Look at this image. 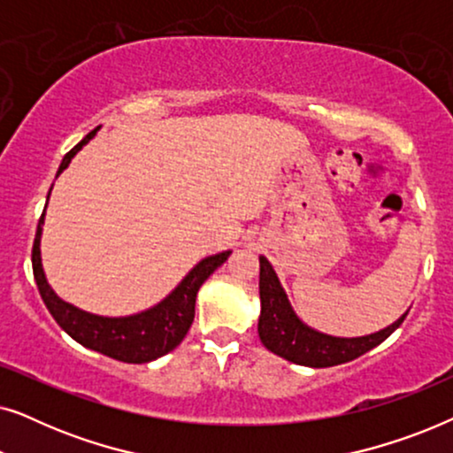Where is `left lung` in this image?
I'll list each match as a JSON object with an SVG mask.
<instances>
[{
	"label": "left lung",
	"instance_id": "obj_1",
	"mask_svg": "<svg viewBox=\"0 0 453 453\" xmlns=\"http://www.w3.org/2000/svg\"><path fill=\"white\" fill-rule=\"evenodd\" d=\"M259 299H262V315H259V340L274 355L287 358L290 363L305 367H334L349 363L352 358L381 344L395 327H400L408 313L386 330L363 338H334L307 327L296 318L288 305L287 295L278 282L272 265L264 256L259 257Z\"/></svg>",
	"mask_w": 453,
	"mask_h": 453
}]
</instances>
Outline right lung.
<instances>
[{"mask_svg": "<svg viewBox=\"0 0 453 453\" xmlns=\"http://www.w3.org/2000/svg\"><path fill=\"white\" fill-rule=\"evenodd\" d=\"M96 129H92L82 142H78V144L65 154L59 165L58 175L70 165L73 154H76L86 142L95 138ZM42 220H45V210H42L41 214L33 243V274L36 287H39L42 303L47 305L49 313L53 315V319L58 321L76 342L86 346V349L103 352V355L123 363H148L166 355V352H171L173 349H177L185 338V334L189 332L191 324H194L197 290H200L203 280H206L216 268H220V265L226 262V257L231 256V251H225L219 253V256L202 259V262L183 278V282L179 284L163 303H158L157 307L148 309L144 313L119 319L98 318V315L84 313L70 305V303L61 301L47 284L45 274H42L39 250Z\"/></svg>", "mask_w": 453, "mask_h": 453, "instance_id": "add662e5", "label": "right lung"}]
</instances>
